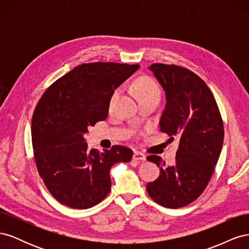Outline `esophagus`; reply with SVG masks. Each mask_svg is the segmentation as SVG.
Returning a JSON list of instances; mask_svg holds the SVG:
<instances>
[{
    "instance_id": "obj_1",
    "label": "esophagus",
    "mask_w": 249,
    "mask_h": 249,
    "mask_svg": "<svg viewBox=\"0 0 249 249\" xmlns=\"http://www.w3.org/2000/svg\"><path fill=\"white\" fill-rule=\"evenodd\" d=\"M133 159L135 161H145L146 160V157L143 155L140 152H135L133 155Z\"/></svg>"
}]
</instances>
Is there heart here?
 <instances>
[{
  "mask_svg": "<svg viewBox=\"0 0 249 249\" xmlns=\"http://www.w3.org/2000/svg\"><path fill=\"white\" fill-rule=\"evenodd\" d=\"M134 91L136 92L139 99H142V97H146V96H152V95H157L160 96L161 95V89L158 83L152 79V78H140L137 81H135L133 84ZM119 93V88L116 89L114 92L112 93L110 97V102H109V107L112 108L113 104H114L115 100L117 99Z\"/></svg>",
  "mask_w": 249,
  "mask_h": 249,
  "instance_id": "obj_1",
  "label": "heart"
}]
</instances>
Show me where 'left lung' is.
I'll return each instance as SVG.
<instances>
[{
    "label": "left lung",
    "instance_id": "obj_1",
    "mask_svg": "<svg viewBox=\"0 0 249 249\" xmlns=\"http://www.w3.org/2000/svg\"><path fill=\"white\" fill-rule=\"evenodd\" d=\"M166 96L160 131L179 139L176 163L159 156L146 159L160 167V176L146 190L159 205L178 209L194 201L206 189L223 144V123L210 88L197 74L178 65L155 63L148 67Z\"/></svg>",
    "mask_w": 249,
    "mask_h": 249
}]
</instances>
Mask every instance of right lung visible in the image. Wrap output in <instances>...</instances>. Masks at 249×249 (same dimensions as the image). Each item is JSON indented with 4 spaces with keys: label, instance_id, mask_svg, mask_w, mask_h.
Segmentation results:
<instances>
[{
    "label": "right lung",
    "instance_id": "right-lung-1",
    "mask_svg": "<svg viewBox=\"0 0 249 249\" xmlns=\"http://www.w3.org/2000/svg\"><path fill=\"white\" fill-rule=\"evenodd\" d=\"M138 64L85 63L74 67L46 90L32 117V143L39 176L59 202L72 209L100 203L111 190L110 169L130 162L133 152L114 145L89 150L88 127L108 116L114 90Z\"/></svg>",
    "mask_w": 249,
    "mask_h": 249
}]
</instances>
